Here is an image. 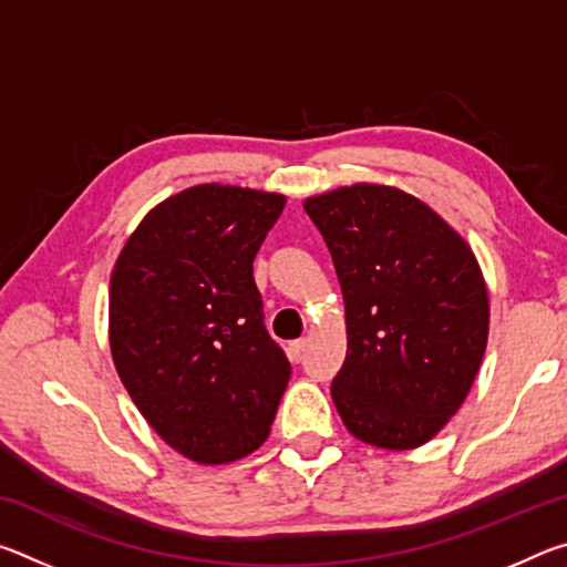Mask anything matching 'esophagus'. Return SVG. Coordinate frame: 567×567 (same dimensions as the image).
Listing matches in <instances>:
<instances>
[{
    "label": "esophagus",
    "instance_id": "1",
    "mask_svg": "<svg viewBox=\"0 0 567 567\" xmlns=\"http://www.w3.org/2000/svg\"><path fill=\"white\" fill-rule=\"evenodd\" d=\"M307 344H310V338L295 340V342H290V348H287V352H290L292 360H297V358H300V354L307 350Z\"/></svg>",
    "mask_w": 567,
    "mask_h": 567
}]
</instances>
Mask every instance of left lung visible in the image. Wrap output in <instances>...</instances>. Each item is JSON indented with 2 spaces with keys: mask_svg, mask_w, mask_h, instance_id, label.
Here are the masks:
<instances>
[{
  "mask_svg": "<svg viewBox=\"0 0 567 567\" xmlns=\"http://www.w3.org/2000/svg\"><path fill=\"white\" fill-rule=\"evenodd\" d=\"M344 297L348 358L332 400L348 433L415 450L463 408L491 332L473 247L410 192L354 182L305 199Z\"/></svg>",
  "mask_w": 567,
  "mask_h": 567,
  "instance_id": "left-lung-1",
  "label": "left lung"
}]
</instances>
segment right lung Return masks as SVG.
<instances>
[{
  "label": "right lung",
  "mask_w": 567,
  "mask_h": 567,
  "mask_svg": "<svg viewBox=\"0 0 567 567\" xmlns=\"http://www.w3.org/2000/svg\"><path fill=\"white\" fill-rule=\"evenodd\" d=\"M285 203L219 182L187 187L142 217L114 262V370L150 427L197 465L255 453L290 380L252 277Z\"/></svg>",
  "instance_id": "add662e5"
}]
</instances>
